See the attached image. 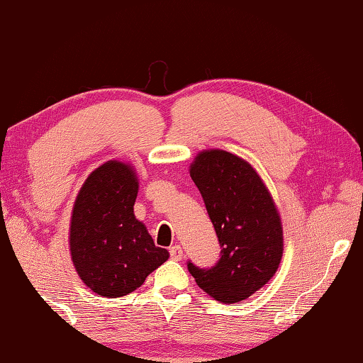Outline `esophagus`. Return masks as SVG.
<instances>
[{"mask_svg":"<svg viewBox=\"0 0 363 363\" xmlns=\"http://www.w3.org/2000/svg\"><path fill=\"white\" fill-rule=\"evenodd\" d=\"M182 248L179 247V245H174V247H171L169 248V256H171V259H174V261H181L182 259Z\"/></svg>","mask_w":363,"mask_h":363,"instance_id":"obj_1","label":"esophagus"}]
</instances>
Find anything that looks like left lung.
<instances>
[{
    "label": "left lung",
    "instance_id": "1",
    "mask_svg": "<svg viewBox=\"0 0 363 363\" xmlns=\"http://www.w3.org/2000/svg\"><path fill=\"white\" fill-rule=\"evenodd\" d=\"M190 177L203 196L220 257L210 269L189 261V272L211 298L240 303L279 269L284 229L277 206L256 169L230 152H200L190 164Z\"/></svg>",
    "mask_w": 363,
    "mask_h": 363
}]
</instances>
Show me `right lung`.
Wrapping results in <instances>:
<instances>
[{
	"label": "right lung",
	"mask_w": 363,
	"mask_h": 363,
	"mask_svg": "<svg viewBox=\"0 0 363 363\" xmlns=\"http://www.w3.org/2000/svg\"><path fill=\"white\" fill-rule=\"evenodd\" d=\"M139 190L134 168L110 160L77 195L70 219V255L79 279L104 298H120L144 284L168 259L134 216Z\"/></svg>",
	"instance_id": "obj_1"
}]
</instances>
